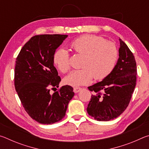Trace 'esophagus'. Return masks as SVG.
Masks as SVG:
<instances>
[{
	"mask_svg": "<svg viewBox=\"0 0 149 149\" xmlns=\"http://www.w3.org/2000/svg\"><path fill=\"white\" fill-rule=\"evenodd\" d=\"M81 90V88H80V87H74V92L75 93L79 92Z\"/></svg>",
	"mask_w": 149,
	"mask_h": 149,
	"instance_id": "1",
	"label": "esophagus"
}]
</instances>
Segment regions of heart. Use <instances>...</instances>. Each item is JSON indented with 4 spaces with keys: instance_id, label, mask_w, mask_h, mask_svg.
Here are the masks:
<instances>
[{
    "instance_id": "b5f03b06",
    "label": "heart",
    "mask_w": 149,
    "mask_h": 149,
    "mask_svg": "<svg viewBox=\"0 0 149 149\" xmlns=\"http://www.w3.org/2000/svg\"><path fill=\"white\" fill-rule=\"evenodd\" d=\"M72 49L83 55L82 69L72 71L63 79L65 85L73 87L87 85L95 79H104L114 70L118 59L116 45L99 36L85 35L71 42ZM53 62L60 72L65 73L70 68V54L60 47L55 51Z\"/></svg>"
}]
</instances>
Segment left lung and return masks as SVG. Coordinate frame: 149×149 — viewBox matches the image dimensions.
<instances>
[{"instance_id":"obj_1","label":"left lung","mask_w":149,"mask_h":149,"mask_svg":"<svg viewBox=\"0 0 149 149\" xmlns=\"http://www.w3.org/2000/svg\"><path fill=\"white\" fill-rule=\"evenodd\" d=\"M119 58L112 73L102 81L88 87L94 94L87 113L98 121H109L124 112L130 102L137 79L135 57L120 39Z\"/></svg>"}]
</instances>
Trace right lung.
Here are the masks:
<instances>
[{"label":"right lung","instance_id":"add662e5","mask_svg":"<svg viewBox=\"0 0 149 149\" xmlns=\"http://www.w3.org/2000/svg\"><path fill=\"white\" fill-rule=\"evenodd\" d=\"M67 37L35 35L24 45L16 58L15 89L27 114L42 124L61 120L74 96L70 85L62 86L52 95L50 93V88L58 87L61 81L54 65V54Z\"/></svg>","mask_w":149,"mask_h":149}]
</instances>
